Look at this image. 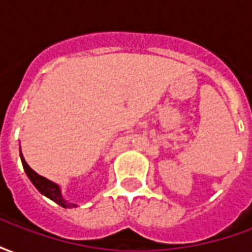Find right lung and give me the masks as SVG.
I'll use <instances>...</instances> for the list:
<instances>
[{
  "label": "right lung",
  "mask_w": 252,
  "mask_h": 252,
  "mask_svg": "<svg viewBox=\"0 0 252 252\" xmlns=\"http://www.w3.org/2000/svg\"><path fill=\"white\" fill-rule=\"evenodd\" d=\"M20 158H21V163H23V167H24L25 174L28 175V178L30 181L33 184L36 189L40 191L41 194L46 195L47 198H50L54 202H57L58 205L63 206V208H77V204H72V202H68L63 198L62 195V189H61V186L55 184V182H52V181L47 180L46 177H41L36 173L35 170H32L30 167V164L25 162L24 157H23V154L20 151Z\"/></svg>",
  "instance_id": "obj_1"
}]
</instances>
